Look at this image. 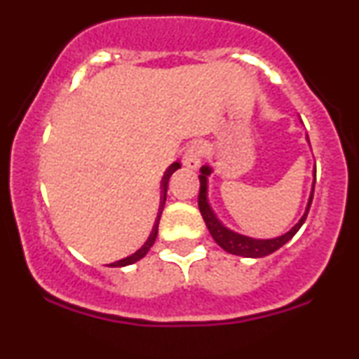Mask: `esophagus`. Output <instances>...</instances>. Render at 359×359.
<instances>
[{"mask_svg":"<svg viewBox=\"0 0 359 359\" xmlns=\"http://www.w3.org/2000/svg\"><path fill=\"white\" fill-rule=\"evenodd\" d=\"M204 155V147L201 143H191L184 151V165L189 170H197L201 167V160Z\"/></svg>","mask_w":359,"mask_h":359,"instance_id":"obj_1","label":"esophagus"}]
</instances>
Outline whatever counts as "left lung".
Masks as SVG:
<instances>
[{"mask_svg": "<svg viewBox=\"0 0 359 359\" xmlns=\"http://www.w3.org/2000/svg\"><path fill=\"white\" fill-rule=\"evenodd\" d=\"M309 142V137H307ZM212 174V168L209 165H203L201 167V189H199V211L203 214V219L208 226L209 233L214 238V241L221 246L222 250L228 251L231 255H238V257H245V258H263L266 255H271L273 251H277L278 248H282L285 243H288L292 238L295 236V233L302 228L304 221H306L309 209H311L312 204V197H314V184H316V170H314V182H312V189H311V196H309L307 205H306V212L302 214L297 224L294 228H290L285 234L277 238H269V240H259V238H251V236H245V234H240L233 229L226 228L222 222L217 219V216L214 214L211 204L208 201V177Z\"/></svg>", "mask_w": 359, "mask_h": 359, "instance_id": "obj_1", "label": "left lung"}]
</instances>
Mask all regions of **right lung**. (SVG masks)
<instances>
[{"mask_svg":"<svg viewBox=\"0 0 359 359\" xmlns=\"http://www.w3.org/2000/svg\"><path fill=\"white\" fill-rule=\"evenodd\" d=\"M180 168V163L179 162H174L172 165H168V168L165 170V174L162 177V182H160V187H162V196H160V205H158V214H156V219H155V224L154 228H151V233L150 236H148V240L143 243V246L140 250L135 251L133 255H130V257L126 258H121L118 259V262L114 263H109L108 266H128V265H133V263H137L142 259L145 255L150 251L151 246H154V243L156 240V234H158V221H160V216H162V211H163V205H165V199H167V189H168V180H170L172 174H174L175 170H179Z\"/></svg>","mask_w":359,"mask_h":359,"instance_id":"1","label":"right lung"}]
</instances>
